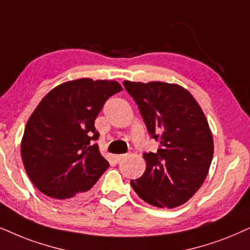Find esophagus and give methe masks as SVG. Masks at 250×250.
<instances>
[{"instance_id": "34e87169", "label": "esophagus", "mask_w": 250, "mask_h": 250, "mask_svg": "<svg viewBox=\"0 0 250 250\" xmlns=\"http://www.w3.org/2000/svg\"><path fill=\"white\" fill-rule=\"evenodd\" d=\"M125 157H127V155H126V154H121V155H116V156H115V158H116V161H117V162H121V161H123V160H124V158Z\"/></svg>"}]
</instances>
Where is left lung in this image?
<instances>
[{"label":"left lung","instance_id":"1","mask_svg":"<svg viewBox=\"0 0 250 250\" xmlns=\"http://www.w3.org/2000/svg\"><path fill=\"white\" fill-rule=\"evenodd\" d=\"M137 103L148 133L160 142L145 153V173L131 180L139 197L154 207L172 209L187 202L203 184L213 155L206 116L188 90L176 83L124 82Z\"/></svg>","mask_w":250,"mask_h":250}]
</instances>
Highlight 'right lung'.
Returning a JSON list of instances; mask_svg holds the SVG:
<instances>
[{"label": "right lung", "instance_id": "1", "mask_svg": "<svg viewBox=\"0 0 250 250\" xmlns=\"http://www.w3.org/2000/svg\"><path fill=\"white\" fill-rule=\"evenodd\" d=\"M123 88L112 80L83 78L51 89L26 124L25 170L37 188L56 201H76L109 167L94 122L106 100Z\"/></svg>", "mask_w": 250, "mask_h": 250}]
</instances>
